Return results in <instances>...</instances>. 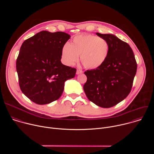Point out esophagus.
Instances as JSON below:
<instances>
[{
  "label": "esophagus",
  "mask_w": 154,
  "mask_h": 154,
  "mask_svg": "<svg viewBox=\"0 0 154 154\" xmlns=\"http://www.w3.org/2000/svg\"><path fill=\"white\" fill-rule=\"evenodd\" d=\"M83 72V71L80 69H77V72H76V74H82Z\"/></svg>",
  "instance_id": "esophagus-1"
}]
</instances>
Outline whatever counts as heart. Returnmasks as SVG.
Returning <instances> with one entry per match:
<instances>
[{"mask_svg":"<svg viewBox=\"0 0 154 154\" xmlns=\"http://www.w3.org/2000/svg\"><path fill=\"white\" fill-rule=\"evenodd\" d=\"M108 42L104 38L92 35H81L74 38L70 44L64 45L61 55L65 64L72 66L78 60L88 69L100 67L108 58Z\"/></svg>","mask_w":154,"mask_h":154,"instance_id":"1","label":"heart"}]
</instances>
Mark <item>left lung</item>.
I'll list each match as a JSON object with an SVG mask.
<instances>
[{
    "label": "left lung",
    "instance_id": "1",
    "mask_svg": "<svg viewBox=\"0 0 154 154\" xmlns=\"http://www.w3.org/2000/svg\"><path fill=\"white\" fill-rule=\"evenodd\" d=\"M109 43L107 59L100 67L87 70L83 90L91 102L110 108L123 100L130 93L137 72V63L128 44L111 34L96 33Z\"/></svg>",
    "mask_w": 154,
    "mask_h": 154
}]
</instances>
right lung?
Returning <instances> with one entry per match:
<instances>
[{"label":"right lung","mask_w":154,"mask_h":154,"mask_svg":"<svg viewBox=\"0 0 154 154\" xmlns=\"http://www.w3.org/2000/svg\"><path fill=\"white\" fill-rule=\"evenodd\" d=\"M71 36L62 32L41 31L25 40L16 60L20 90L36 104L58 99L64 82L77 69L63 64L61 51Z\"/></svg>","instance_id":"1"}]
</instances>
